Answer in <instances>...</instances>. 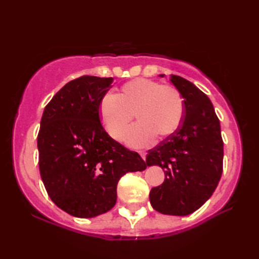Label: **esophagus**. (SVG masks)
<instances>
[{
	"instance_id": "obj_1",
	"label": "esophagus",
	"mask_w": 259,
	"mask_h": 259,
	"mask_svg": "<svg viewBox=\"0 0 259 259\" xmlns=\"http://www.w3.org/2000/svg\"><path fill=\"white\" fill-rule=\"evenodd\" d=\"M139 153H140V156H141V158H142V159H144V160H146V152H145V151H140Z\"/></svg>"
}]
</instances>
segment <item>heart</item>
I'll return each mask as SVG.
<instances>
[{"label":"heart","mask_w":259,"mask_h":259,"mask_svg":"<svg viewBox=\"0 0 259 259\" xmlns=\"http://www.w3.org/2000/svg\"><path fill=\"white\" fill-rule=\"evenodd\" d=\"M99 112L110 136L118 140L135 113L139 122L128 130L124 140L131 147H144L152 144L155 136L166 138L179 128L184 118V100L175 87L136 79L123 84L119 95L104 93Z\"/></svg>","instance_id":"obj_1"}]
</instances>
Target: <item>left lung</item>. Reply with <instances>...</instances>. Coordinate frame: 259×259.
Instances as JSON below:
<instances>
[{
	"mask_svg": "<svg viewBox=\"0 0 259 259\" xmlns=\"http://www.w3.org/2000/svg\"><path fill=\"white\" fill-rule=\"evenodd\" d=\"M170 81L184 98V118L172 135L148 151V166L158 164L166 175L149 198L155 210L186 216L200 208L216 189L223 174L224 142L209 98L181 76L171 74Z\"/></svg>",
	"mask_w": 259,
	"mask_h": 259,
	"instance_id": "8db88e82",
	"label": "left lung"
}]
</instances>
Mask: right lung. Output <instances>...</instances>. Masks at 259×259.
Instances as JSON below:
<instances>
[{
	"instance_id": "1",
	"label": "right lung",
	"mask_w": 259,
	"mask_h": 259,
	"mask_svg": "<svg viewBox=\"0 0 259 259\" xmlns=\"http://www.w3.org/2000/svg\"><path fill=\"white\" fill-rule=\"evenodd\" d=\"M112 82L93 75L70 81L42 114L37 135L41 178L51 200L74 217L109 211L117 201L119 179L148 166L101 124L99 104Z\"/></svg>"
}]
</instances>
